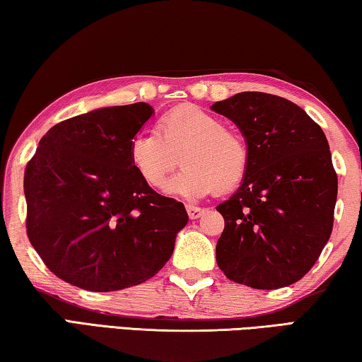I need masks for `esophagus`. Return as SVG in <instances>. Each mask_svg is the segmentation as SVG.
Wrapping results in <instances>:
<instances>
[{
    "mask_svg": "<svg viewBox=\"0 0 362 362\" xmlns=\"http://www.w3.org/2000/svg\"><path fill=\"white\" fill-rule=\"evenodd\" d=\"M187 212H188V217L192 218V220H194V218H199L201 216H203L204 209H201V207H198V206L188 204V206H187Z\"/></svg>",
    "mask_w": 362,
    "mask_h": 362,
    "instance_id": "1",
    "label": "esophagus"
}]
</instances>
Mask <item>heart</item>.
Listing matches in <instances>:
<instances>
[{"label": "heart", "instance_id": "1", "mask_svg": "<svg viewBox=\"0 0 362 362\" xmlns=\"http://www.w3.org/2000/svg\"><path fill=\"white\" fill-rule=\"evenodd\" d=\"M180 161L183 169L168 185V193L203 198L217 189L226 193L243 182L249 151L222 119L196 107H183L159 119L155 131L132 139L129 158L134 169L153 188H163Z\"/></svg>", "mask_w": 362, "mask_h": 362}]
</instances>
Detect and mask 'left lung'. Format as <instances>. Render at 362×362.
I'll return each mask as SVG.
<instances>
[{
    "label": "left lung",
    "mask_w": 362,
    "mask_h": 362,
    "mask_svg": "<svg viewBox=\"0 0 362 362\" xmlns=\"http://www.w3.org/2000/svg\"><path fill=\"white\" fill-rule=\"evenodd\" d=\"M211 110L235 122L249 151L240 188L217 206L225 218L217 265L254 289L297 283L332 233L337 174L327 139L305 110L273 94L240 93Z\"/></svg>",
    "instance_id": "left-lung-1"
}]
</instances>
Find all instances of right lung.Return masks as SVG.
I'll return each instance as SVG.
<instances>
[{
	"mask_svg": "<svg viewBox=\"0 0 362 362\" xmlns=\"http://www.w3.org/2000/svg\"><path fill=\"white\" fill-rule=\"evenodd\" d=\"M155 110L103 107L51 127L27 164V235L60 279L93 292L155 276L188 222L185 206L158 194L134 169L132 139Z\"/></svg>",
	"mask_w": 362,
	"mask_h": 362,
	"instance_id": "right-lung-1",
	"label": "right lung"
}]
</instances>
